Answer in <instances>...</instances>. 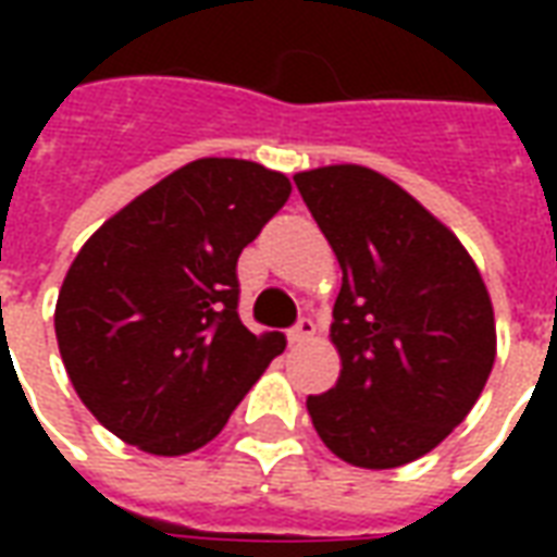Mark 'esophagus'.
Wrapping results in <instances>:
<instances>
[{
    "label": "esophagus",
    "mask_w": 557,
    "mask_h": 557,
    "mask_svg": "<svg viewBox=\"0 0 557 557\" xmlns=\"http://www.w3.org/2000/svg\"><path fill=\"white\" fill-rule=\"evenodd\" d=\"M315 334V322L310 319V315H301L298 322H295V327L289 331V339L292 343H304V339H310Z\"/></svg>",
    "instance_id": "esophagus-1"
}]
</instances>
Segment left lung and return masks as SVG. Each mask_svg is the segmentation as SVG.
<instances>
[{
  "label": "left lung",
  "mask_w": 557,
  "mask_h": 557,
  "mask_svg": "<svg viewBox=\"0 0 557 557\" xmlns=\"http://www.w3.org/2000/svg\"><path fill=\"white\" fill-rule=\"evenodd\" d=\"M295 184L343 268L331 325L343 370L307 411L339 459L406 466L466 420L490 379V292L454 232L385 175L343 163Z\"/></svg>",
  "instance_id": "obj_1"
}]
</instances>
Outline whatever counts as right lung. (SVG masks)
Returning a JSON list of instances; mask_svg holds the SVG:
<instances>
[{"label":"right lung","instance_id":"right-lung-1","mask_svg":"<svg viewBox=\"0 0 557 557\" xmlns=\"http://www.w3.org/2000/svg\"><path fill=\"white\" fill-rule=\"evenodd\" d=\"M289 178L202 158L103 223L67 268L55 339L86 409L158 456L208 444L253 387L283 334L238 315V256L286 206Z\"/></svg>","mask_w":557,"mask_h":557}]
</instances>
